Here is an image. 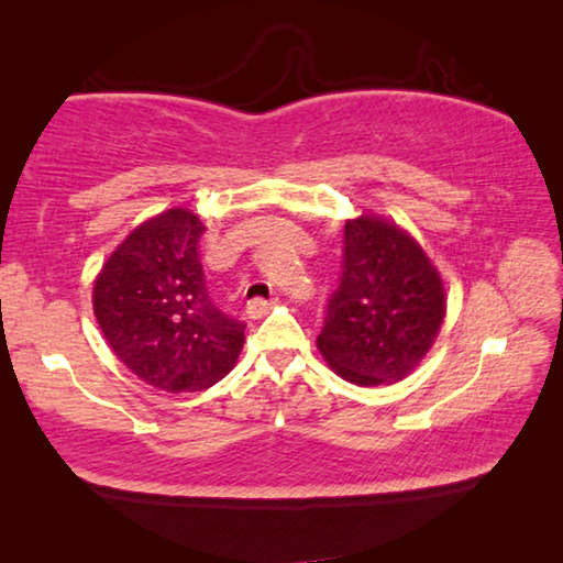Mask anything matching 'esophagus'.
<instances>
[{"label": "esophagus", "instance_id": "1", "mask_svg": "<svg viewBox=\"0 0 563 563\" xmlns=\"http://www.w3.org/2000/svg\"><path fill=\"white\" fill-rule=\"evenodd\" d=\"M275 302H278V300H263V298H255V300L247 302V316H251V318H263L265 312H268Z\"/></svg>", "mask_w": 563, "mask_h": 563}]
</instances>
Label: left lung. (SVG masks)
<instances>
[{"instance_id":"8db88e82","label":"left lung","mask_w":563,"mask_h":563,"mask_svg":"<svg viewBox=\"0 0 563 563\" xmlns=\"http://www.w3.org/2000/svg\"><path fill=\"white\" fill-rule=\"evenodd\" d=\"M446 312L440 273L412 235L379 216L345 223L342 273L318 350L360 387L405 379L440 335Z\"/></svg>"}]
</instances>
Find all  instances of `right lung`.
Returning a JSON list of instances; mask_svg holds the SVG:
<instances>
[{
  "mask_svg": "<svg viewBox=\"0 0 563 563\" xmlns=\"http://www.w3.org/2000/svg\"><path fill=\"white\" fill-rule=\"evenodd\" d=\"M206 225L186 208L148 218L126 235L93 283V316L123 365L166 393H196L231 373L241 320L216 308L198 243Z\"/></svg>",
  "mask_w": 563,
  "mask_h": 563,
  "instance_id": "right-lung-1",
  "label": "right lung"
}]
</instances>
